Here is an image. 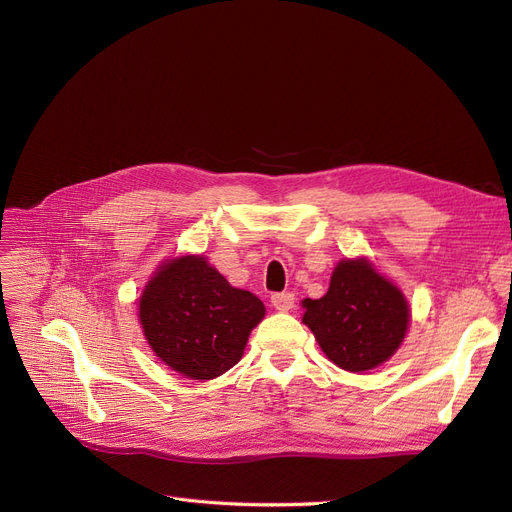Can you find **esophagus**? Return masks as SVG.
I'll use <instances>...</instances> for the list:
<instances>
[{
  "label": "esophagus",
  "mask_w": 512,
  "mask_h": 512,
  "mask_svg": "<svg viewBox=\"0 0 512 512\" xmlns=\"http://www.w3.org/2000/svg\"><path fill=\"white\" fill-rule=\"evenodd\" d=\"M271 302H273V306H275L277 311L285 313V311H290L292 306H294V294H290V292H279V294H273V296H271Z\"/></svg>",
  "instance_id": "1"
}]
</instances>
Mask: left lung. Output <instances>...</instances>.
I'll list each match as a JSON object with an SVG mask.
<instances>
[{
  "mask_svg": "<svg viewBox=\"0 0 512 512\" xmlns=\"http://www.w3.org/2000/svg\"><path fill=\"white\" fill-rule=\"evenodd\" d=\"M302 321L321 351L346 372L384 363L405 338L410 309L403 294L367 260H342L319 300L302 302Z\"/></svg>",
  "mask_w": 512,
  "mask_h": 512,
  "instance_id": "left-lung-1",
  "label": "left lung"
}]
</instances>
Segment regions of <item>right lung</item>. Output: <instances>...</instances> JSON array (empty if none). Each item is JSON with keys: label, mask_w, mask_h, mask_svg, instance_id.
<instances>
[{"label": "right lung", "mask_w": 512, "mask_h": 512, "mask_svg": "<svg viewBox=\"0 0 512 512\" xmlns=\"http://www.w3.org/2000/svg\"><path fill=\"white\" fill-rule=\"evenodd\" d=\"M138 315L163 363L191 380H212L241 359L264 304L229 285L203 256H182L149 281Z\"/></svg>", "instance_id": "obj_1"}]
</instances>
